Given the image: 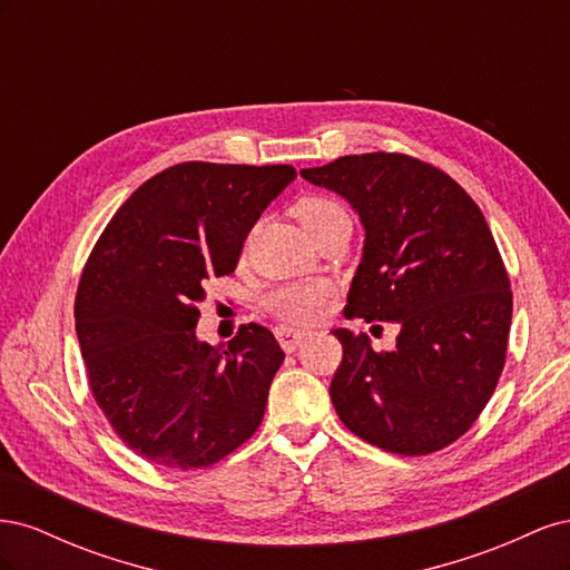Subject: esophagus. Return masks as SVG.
<instances>
[{
	"instance_id": "1",
	"label": "esophagus",
	"mask_w": 570,
	"mask_h": 570,
	"mask_svg": "<svg viewBox=\"0 0 570 570\" xmlns=\"http://www.w3.org/2000/svg\"><path fill=\"white\" fill-rule=\"evenodd\" d=\"M275 335H278V340H281V344H283V350L285 352H295L299 344L306 340V335L308 333H304V331H299V327H287V325H281L278 331H275Z\"/></svg>"
}]
</instances>
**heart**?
I'll list each match as a JSON object with an SVG mask.
<instances>
[{"mask_svg": "<svg viewBox=\"0 0 570 570\" xmlns=\"http://www.w3.org/2000/svg\"><path fill=\"white\" fill-rule=\"evenodd\" d=\"M299 223L308 235L321 230L327 220L347 214L342 206L327 197H306L295 209ZM331 285L323 281H297L275 287L268 295V306L283 321L289 323H314L325 302L331 299Z\"/></svg>", "mask_w": 570, "mask_h": 570, "instance_id": "b5f03b06", "label": "heart"}]
</instances>
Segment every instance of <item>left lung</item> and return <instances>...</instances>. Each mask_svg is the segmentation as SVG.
<instances>
[{
    "instance_id": "obj_1",
    "label": "left lung",
    "mask_w": 570,
    "mask_h": 570,
    "mask_svg": "<svg viewBox=\"0 0 570 570\" xmlns=\"http://www.w3.org/2000/svg\"><path fill=\"white\" fill-rule=\"evenodd\" d=\"M299 174L364 226L344 316L400 327L390 352L333 331L340 421L392 454L442 450L473 425L504 368L511 292L485 216L456 180L404 154H352Z\"/></svg>"
}]
</instances>
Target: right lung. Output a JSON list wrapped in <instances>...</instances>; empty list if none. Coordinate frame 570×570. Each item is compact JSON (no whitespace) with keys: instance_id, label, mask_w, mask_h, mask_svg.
<instances>
[{"instance_id":"1","label":"right lung","mask_w":570,"mask_h":570,"mask_svg":"<svg viewBox=\"0 0 570 570\" xmlns=\"http://www.w3.org/2000/svg\"><path fill=\"white\" fill-rule=\"evenodd\" d=\"M297 178L292 166L187 161L149 178L95 245L76 297V333L99 409L132 452L202 469L262 425L283 364L249 323L212 347L197 337L206 283L235 271L254 223Z\"/></svg>"}]
</instances>
